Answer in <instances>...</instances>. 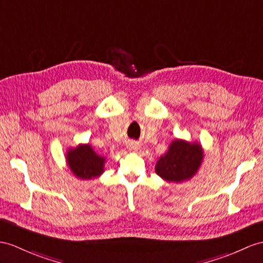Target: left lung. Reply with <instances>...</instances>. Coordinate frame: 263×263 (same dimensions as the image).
Masks as SVG:
<instances>
[{"label": "left lung", "mask_w": 263, "mask_h": 263, "mask_svg": "<svg viewBox=\"0 0 263 263\" xmlns=\"http://www.w3.org/2000/svg\"><path fill=\"white\" fill-rule=\"evenodd\" d=\"M202 161L203 149L200 144L175 139L165 155L159 157L155 172L165 181L180 183L191 180L200 168Z\"/></svg>", "instance_id": "obj_1"}]
</instances>
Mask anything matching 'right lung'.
I'll use <instances>...</instances> for the list:
<instances>
[{
    "label": "right lung",
    "mask_w": 263,
    "mask_h": 263,
    "mask_svg": "<svg viewBox=\"0 0 263 263\" xmlns=\"http://www.w3.org/2000/svg\"><path fill=\"white\" fill-rule=\"evenodd\" d=\"M66 158L70 171L80 180H91L104 173L106 158L98 155L89 144L68 149Z\"/></svg>",
    "instance_id": "add662e5"
}]
</instances>
